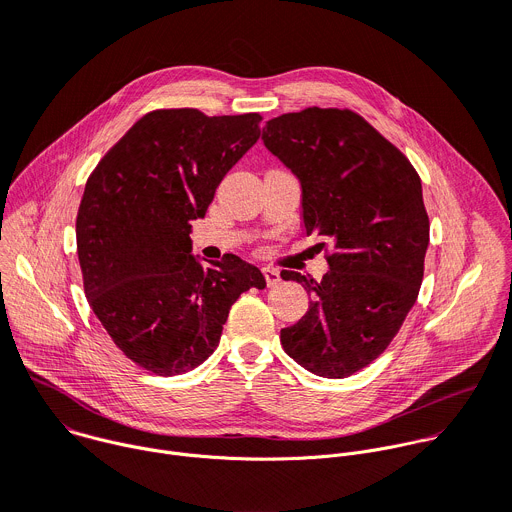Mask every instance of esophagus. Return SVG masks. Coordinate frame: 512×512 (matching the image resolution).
<instances>
[{
	"mask_svg": "<svg viewBox=\"0 0 512 512\" xmlns=\"http://www.w3.org/2000/svg\"><path fill=\"white\" fill-rule=\"evenodd\" d=\"M263 275H265V281H267V285H277L279 281H281V275H279V269H275V267H263Z\"/></svg>",
	"mask_w": 512,
	"mask_h": 512,
	"instance_id": "obj_1",
	"label": "esophagus"
}]
</instances>
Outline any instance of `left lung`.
Returning a JSON list of instances; mask_svg holds the SVG:
<instances>
[{
	"mask_svg": "<svg viewBox=\"0 0 512 512\" xmlns=\"http://www.w3.org/2000/svg\"><path fill=\"white\" fill-rule=\"evenodd\" d=\"M261 139L302 184L306 233L330 245L322 281L281 271L312 296L306 316L281 330V346L318 377H350L385 352L417 300L429 245L421 180L348 109L279 115Z\"/></svg>",
	"mask_w": 512,
	"mask_h": 512,
	"instance_id": "1",
	"label": "left lung"
}]
</instances>
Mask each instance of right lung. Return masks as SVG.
Returning <instances> with one entry per match:
<instances>
[{
    "label": "right lung",
    "mask_w": 512,
    "mask_h": 512,
    "mask_svg": "<svg viewBox=\"0 0 512 512\" xmlns=\"http://www.w3.org/2000/svg\"><path fill=\"white\" fill-rule=\"evenodd\" d=\"M259 123V113L158 109L87 180L77 251L89 306L117 348L154 375L196 369L243 291L265 287L263 273L233 253L204 267L190 241L192 221L257 143Z\"/></svg>",
    "instance_id": "add662e5"
}]
</instances>
